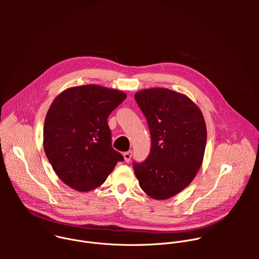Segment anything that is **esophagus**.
I'll use <instances>...</instances> for the list:
<instances>
[{"instance_id":"1","label":"esophagus","mask_w":259,"mask_h":259,"mask_svg":"<svg viewBox=\"0 0 259 259\" xmlns=\"http://www.w3.org/2000/svg\"><path fill=\"white\" fill-rule=\"evenodd\" d=\"M123 156H124V160H125L126 162H129L130 159H131V157H132V151H128V152L124 153Z\"/></svg>"}]
</instances>
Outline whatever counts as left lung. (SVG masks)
<instances>
[{
	"instance_id": "obj_1",
	"label": "left lung",
	"mask_w": 259,
	"mask_h": 259,
	"mask_svg": "<svg viewBox=\"0 0 259 259\" xmlns=\"http://www.w3.org/2000/svg\"><path fill=\"white\" fill-rule=\"evenodd\" d=\"M134 97L152 137L151 154L133 164L134 172L147 196L167 200L189 186L203 163L205 120L191 98L167 88L140 90Z\"/></svg>"
}]
</instances>
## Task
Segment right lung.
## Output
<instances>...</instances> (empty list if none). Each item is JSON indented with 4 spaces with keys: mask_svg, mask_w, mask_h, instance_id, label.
<instances>
[{
    "mask_svg": "<svg viewBox=\"0 0 259 259\" xmlns=\"http://www.w3.org/2000/svg\"><path fill=\"white\" fill-rule=\"evenodd\" d=\"M127 95L99 85L70 87L51 103L44 124V151L69 188L89 192L105 181L123 156L112 147L107 118Z\"/></svg>",
    "mask_w": 259,
    "mask_h": 259,
    "instance_id": "right-lung-1",
    "label": "right lung"
}]
</instances>
